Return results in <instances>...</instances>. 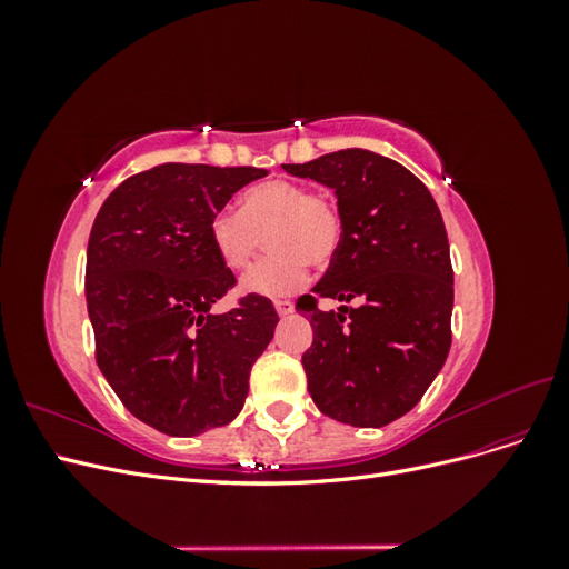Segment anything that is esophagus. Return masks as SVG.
I'll return each mask as SVG.
<instances>
[{"instance_id":"obj_1","label":"esophagus","mask_w":569,"mask_h":569,"mask_svg":"<svg viewBox=\"0 0 569 569\" xmlns=\"http://www.w3.org/2000/svg\"><path fill=\"white\" fill-rule=\"evenodd\" d=\"M274 311H278L280 318H287L289 313H295V303H291V301H274Z\"/></svg>"}]
</instances>
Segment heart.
Instances as JSON below:
<instances>
[{"instance_id":"1","label":"heart","mask_w":569,"mask_h":569,"mask_svg":"<svg viewBox=\"0 0 569 569\" xmlns=\"http://www.w3.org/2000/svg\"><path fill=\"white\" fill-rule=\"evenodd\" d=\"M266 234L272 253L244 274L239 289L253 297L282 299L306 284L308 266L325 268L335 261L343 222L330 199L289 180L253 184L242 197V209L222 206L209 220L211 244L232 270L251 263Z\"/></svg>"}]
</instances>
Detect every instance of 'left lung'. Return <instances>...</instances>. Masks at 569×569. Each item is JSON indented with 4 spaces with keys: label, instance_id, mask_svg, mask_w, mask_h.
Instances as JSON below:
<instances>
[{
    "label": "left lung",
    "instance_id": "8db88e82",
    "mask_svg": "<svg viewBox=\"0 0 569 569\" xmlns=\"http://www.w3.org/2000/svg\"><path fill=\"white\" fill-rule=\"evenodd\" d=\"M330 187L341 247L313 295L355 301L318 312L301 297L313 343L301 358L320 412L385 427L416 406L451 349L453 268L439 206L408 168L366 149L282 166Z\"/></svg>",
    "mask_w": 569,
    "mask_h": 569
}]
</instances>
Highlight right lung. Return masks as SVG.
Here are the masks:
<instances>
[{
  "mask_svg": "<svg viewBox=\"0 0 569 569\" xmlns=\"http://www.w3.org/2000/svg\"><path fill=\"white\" fill-rule=\"evenodd\" d=\"M263 176L163 163L118 184L94 218L84 297L97 363L132 416L163 435L197 437L232 422L280 320L253 295L211 313L234 274L211 244L209 220Z\"/></svg>",
  "mask_w": 569,
  "mask_h": 569,
  "instance_id": "1",
  "label": "right lung"
}]
</instances>
